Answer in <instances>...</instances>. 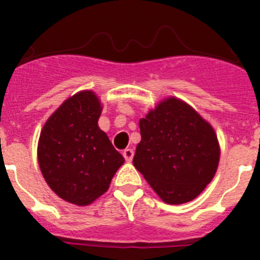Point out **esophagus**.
<instances>
[{"label": "esophagus", "mask_w": 260, "mask_h": 260, "mask_svg": "<svg viewBox=\"0 0 260 260\" xmlns=\"http://www.w3.org/2000/svg\"><path fill=\"white\" fill-rule=\"evenodd\" d=\"M123 157H125L126 161L130 162L133 160V157H134V151H133L132 148H126V150L123 151Z\"/></svg>", "instance_id": "1"}]
</instances>
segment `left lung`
Listing matches in <instances>:
<instances>
[{
  "instance_id": "8db88e82",
  "label": "left lung",
  "mask_w": 260,
  "mask_h": 260,
  "mask_svg": "<svg viewBox=\"0 0 260 260\" xmlns=\"http://www.w3.org/2000/svg\"><path fill=\"white\" fill-rule=\"evenodd\" d=\"M133 164L169 204L192 201L212 181L220 147L212 126L189 104L165 99L139 121Z\"/></svg>"
}]
</instances>
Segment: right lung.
<instances>
[{
	"instance_id": "1",
	"label": "right lung",
	"mask_w": 260,
	"mask_h": 260,
	"mask_svg": "<svg viewBox=\"0 0 260 260\" xmlns=\"http://www.w3.org/2000/svg\"><path fill=\"white\" fill-rule=\"evenodd\" d=\"M102 109L92 91H80L48 118L39 139V165L45 181L59 198L77 206L104 194L125 162L99 127Z\"/></svg>"
}]
</instances>
